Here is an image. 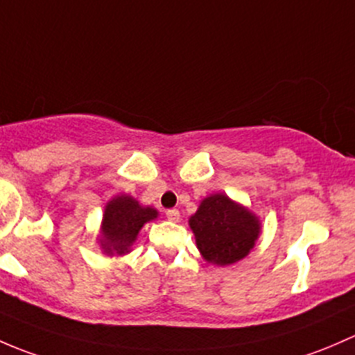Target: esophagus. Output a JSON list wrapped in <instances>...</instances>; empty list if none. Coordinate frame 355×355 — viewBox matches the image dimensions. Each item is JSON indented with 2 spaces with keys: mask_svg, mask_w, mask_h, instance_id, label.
<instances>
[{
  "mask_svg": "<svg viewBox=\"0 0 355 355\" xmlns=\"http://www.w3.org/2000/svg\"><path fill=\"white\" fill-rule=\"evenodd\" d=\"M166 217H167V220H171V222H179V211L176 210V208H171V210L166 211Z\"/></svg>",
  "mask_w": 355,
  "mask_h": 355,
  "instance_id": "1",
  "label": "esophagus"
}]
</instances>
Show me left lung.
I'll list each match as a JSON object with an SVG mask.
<instances>
[{
  "label": "left lung",
  "mask_w": 355,
  "mask_h": 355,
  "mask_svg": "<svg viewBox=\"0 0 355 355\" xmlns=\"http://www.w3.org/2000/svg\"><path fill=\"white\" fill-rule=\"evenodd\" d=\"M188 224L202 258L217 266H229L246 258L261 232L258 215L225 193L203 198Z\"/></svg>",
  "instance_id": "8db88e82"
}]
</instances>
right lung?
<instances>
[{
	"instance_id": "add662e5",
	"label": "right lung",
	"mask_w": 355,
	"mask_h": 355,
	"mask_svg": "<svg viewBox=\"0 0 355 355\" xmlns=\"http://www.w3.org/2000/svg\"><path fill=\"white\" fill-rule=\"evenodd\" d=\"M159 211L153 207H144L130 195H116L104 207L101 222V234L97 241L107 257L128 254L137 243L141 227L155 220Z\"/></svg>"
}]
</instances>
